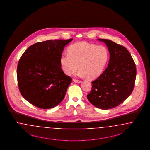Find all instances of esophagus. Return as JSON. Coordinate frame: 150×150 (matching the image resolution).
Returning <instances> with one entry per match:
<instances>
[{
    "instance_id": "obj_1",
    "label": "esophagus",
    "mask_w": 150,
    "mask_h": 150,
    "mask_svg": "<svg viewBox=\"0 0 150 150\" xmlns=\"http://www.w3.org/2000/svg\"><path fill=\"white\" fill-rule=\"evenodd\" d=\"M73 81L74 82H75V83H81L82 81L81 80H76V79H73Z\"/></svg>"
}]
</instances>
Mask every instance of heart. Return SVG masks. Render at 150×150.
<instances>
[{
    "label": "heart",
    "instance_id": "obj_1",
    "mask_svg": "<svg viewBox=\"0 0 150 150\" xmlns=\"http://www.w3.org/2000/svg\"><path fill=\"white\" fill-rule=\"evenodd\" d=\"M68 53L60 57L64 73L70 75L80 69L79 75L88 79L98 77L104 70L109 58V52L103 45L79 42L70 45Z\"/></svg>",
    "mask_w": 150,
    "mask_h": 150
}]
</instances>
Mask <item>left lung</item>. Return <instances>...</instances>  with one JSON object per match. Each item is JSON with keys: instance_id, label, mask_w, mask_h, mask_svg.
<instances>
[{"instance_id": "1", "label": "left lung", "mask_w": 150, "mask_h": 150, "mask_svg": "<svg viewBox=\"0 0 150 150\" xmlns=\"http://www.w3.org/2000/svg\"><path fill=\"white\" fill-rule=\"evenodd\" d=\"M98 40L108 47L109 63L100 77L92 82L87 98L97 108L112 109L131 95L136 79V65L126 48L109 40Z\"/></svg>"}]
</instances>
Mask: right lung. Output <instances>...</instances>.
<instances>
[{"label": "right lung", "mask_w": 150, "mask_h": 150, "mask_svg": "<svg viewBox=\"0 0 150 150\" xmlns=\"http://www.w3.org/2000/svg\"><path fill=\"white\" fill-rule=\"evenodd\" d=\"M73 39L48 40L29 47L18 61L17 79L23 97L41 109L54 108L63 100L72 79L64 73L60 57Z\"/></svg>", "instance_id": "1"}]
</instances>
